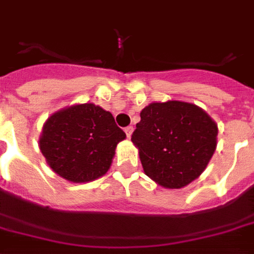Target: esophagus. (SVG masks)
<instances>
[{"mask_svg": "<svg viewBox=\"0 0 254 254\" xmlns=\"http://www.w3.org/2000/svg\"><path fill=\"white\" fill-rule=\"evenodd\" d=\"M132 131H134V128H132V126H128V127H126L125 128V132H126V135H127V136H131V134H132Z\"/></svg>", "mask_w": 254, "mask_h": 254, "instance_id": "esophagus-1", "label": "esophagus"}]
</instances>
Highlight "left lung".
Wrapping results in <instances>:
<instances>
[{
	"mask_svg": "<svg viewBox=\"0 0 254 254\" xmlns=\"http://www.w3.org/2000/svg\"><path fill=\"white\" fill-rule=\"evenodd\" d=\"M218 127L190 103H151L142 109L131 135L145 173L165 188H183L197 179L216 147Z\"/></svg>",
	"mask_w": 254,
	"mask_h": 254,
	"instance_id": "8db88e82",
	"label": "left lung"
}]
</instances>
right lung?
<instances>
[{
    "instance_id": "1",
    "label": "right lung",
    "mask_w": 254,
    "mask_h": 254,
    "mask_svg": "<svg viewBox=\"0 0 254 254\" xmlns=\"http://www.w3.org/2000/svg\"><path fill=\"white\" fill-rule=\"evenodd\" d=\"M125 138L111 112L86 103L49 118L39 143L55 173L73 183H86L107 173L116 146Z\"/></svg>"
}]
</instances>
